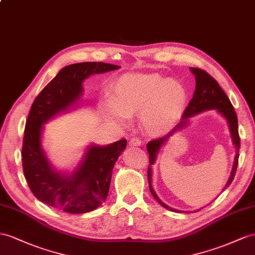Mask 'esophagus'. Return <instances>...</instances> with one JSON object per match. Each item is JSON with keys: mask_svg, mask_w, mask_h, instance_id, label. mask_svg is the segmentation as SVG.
Wrapping results in <instances>:
<instances>
[{"mask_svg": "<svg viewBox=\"0 0 255 255\" xmlns=\"http://www.w3.org/2000/svg\"><path fill=\"white\" fill-rule=\"evenodd\" d=\"M129 145L131 146H139L141 145V140L139 138H132L129 142Z\"/></svg>", "mask_w": 255, "mask_h": 255, "instance_id": "esophagus-1", "label": "esophagus"}]
</instances>
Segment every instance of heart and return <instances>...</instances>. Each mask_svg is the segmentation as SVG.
Instances as JSON below:
<instances>
[{"label": "heart", "instance_id": "b5f03b06", "mask_svg": "<svg viewBox=\"0 0 255 255\" xmlns=\"http://www.w3.org/2000/svg\"><path fill=\"white\" fill-rule=\"evenodd\" d=\"M110 101L101 113L124 124L127 116L140 113V121L151 135H164L183 115L187 94L183 85L156 73L125 74L111 85Z\"/></svg>", "mask_w": 255, "mask_h": 255}]
</instances>
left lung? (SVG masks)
Returning a JSON list of instances; mask_svg holds the SVG:
<instances>
[{"label": "left lung", "mask_w": 255, "mask_h": 255, "mask_svg": "<svg viewBox=\"0 0 255 255\" xmlns=\"http://www.w3.org/2000/svg\"><path fill=\"white\" fill-rule=\"evenodd\" d=\"M191 71L193 72V74L195 75V78H196V89L194 91L192 100L190 101V103H188V106L186 107L183 113V116H182V121L168 134L162 136V138L149 141L146 145L147 153L149 155L148 156L149 165L147 168V180H148L149 191H151L153 197L157 200V202L160 206L174 212H178V210H175V209H172L170 207H168L166 204H164V202L158 198V196L156 195L154 191V188L152 186V165H154L156 157H157V154L160 151L161 146L165 144L171 135H173L175 132L179 131V130L183 129L187 125L188 119H190V117L196 114H199L201 112H205V111H208V110H217L228 123L233 143L235 147H236V155H235L234 165H233L230 179H228L225 187L223 188V191L230 186V184L234 180L235 174H236L238 158H239L240 138L238 133V120H237V115H236V112H235L233 104L231 103L228 97L224 93V90L221 88L219 83L215 81L210 74H208L206 71L201 70L199 68H191Z\"/></svg>", "instance_id": "obj_1"}]
</instances>
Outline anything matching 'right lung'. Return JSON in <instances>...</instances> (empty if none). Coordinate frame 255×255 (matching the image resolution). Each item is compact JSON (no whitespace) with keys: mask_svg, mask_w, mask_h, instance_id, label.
Here are the masks:
<instances>
[{"mask_svg":"<svg viewBox=\"0 0 255 255\" xmlns=\"http://www.w3.org/2000/svg\"><path fill=\"white\" fill-rule=\"evenodd\" d=\"M119 68L120 65L104 62L70 64L60 70L35 98L25 123L22 168L31 192L44 204L77 214L95 210L107 199L114 165L126 148L127 140L106 146L90 145L75 171L67 175L50 166L42 146V131L44 124L80 99L83 82L89 75Z\"/></svg>","mask_w":255,"mask_h":255,"instance_id":"obj_1","label":"right lung"}]
</instances>
